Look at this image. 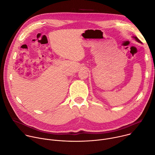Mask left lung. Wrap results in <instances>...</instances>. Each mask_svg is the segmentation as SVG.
<instances>
[{"label":"left lung","instance_id":"8db88e82","mask_svg":"<svg viewBox=\"0 0 155 155\" xmlns=\"http://www.w3.org/2000/svg\"><path fill=\"white\" fill-rule=\"evenodd\" d=\"M134 38L135 39V40L137 41H138V42H139V43H141V41H140L139 39H138V38H137V37H136V36H134Z\"/></svg>","mask_w":155,"mask_h":155}]
</instances>
